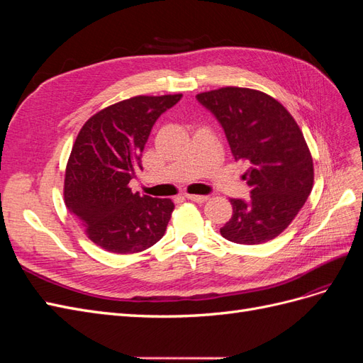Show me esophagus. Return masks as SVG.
<instances>
[{
	"label": "esophagus",
	"mask_w": 363,
	"mask_h": 363,
	"mask_svg": "<svg viewBox=\"0 0 363 363\" xmlns=\"http://www.w3.org/2000/svg\"><path fill=\"white\" fill-rule=\"evenodd\" d=\"M186 199L191 200V201H195V203H206L208 200L207 195H194V194H188L186 195Z\"/></svg>",
	"instance_id": "esophagus-1"
}]
</instances>
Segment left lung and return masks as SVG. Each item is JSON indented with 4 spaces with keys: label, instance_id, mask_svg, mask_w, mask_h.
Returning <instances> with one entry per match:
<instances>
[{
    "label": "left lung",
    "instance_id": "left-lung-1",
    "mask_svg": "<svg viewBox=\"0 0 363 363\" xmlns=\"http://www.w3.org/2000/svg\"><path fill=\"white\" fill-rule=\"evenodd\" d=\"M221 123L236 160L248 164L247 201L232 199L233 215L219 230L236 244L277 238L304 206L313 186V160L294 116L271 95L227 86L196 95Z\"/></svg>",
    "mask_w": 363,
    "mask_h": 363
}]
</instances>
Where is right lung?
<instances>
[{
	"label": "right lung",
	"mask_w": 363,
	"mask_h": 363,
	"mask_svg": "<svg viewBox=\"0 0 363 363\" xmlns=\"http://www.w3.org/2000/svg\"><path fill=\"white\" fill-rule=\"evenodd\" d=\"M180 98L131 96L92 115L77 135L65 172V204L86 236L106 251L133 255L167 232L174 203L133 194L128 183L142 169L152 125Z\"/></svg>",
	"instance_id": "obj_1"
}]
</instances>
